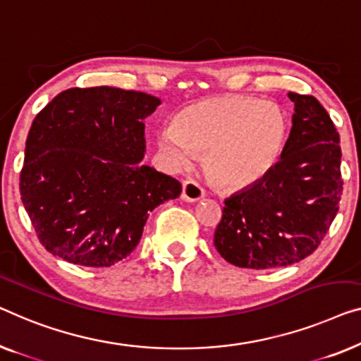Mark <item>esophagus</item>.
<instances>
[{"label":"esophagus","mask_w":361,"mask_h":361,"mask_svg":"<svg viewBox=\"0 0 361 361\" xmlns=\"http://www.w3.org/2000/svg\"><path fill=\"white\" fill-rule=\"evenodd\" d=\"M203 195H205V192H203L202 185L198 184V182L192 180V179L182 182V193H180L182 200L198 202V200H202Z\"/></svg>","instance_id":"1"}]
</instances>
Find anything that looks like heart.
<instances>
[{
  "instance_id": "b5f03b06",
  "label": "heart",
  "mask_w": 361,
  "mask_h": 361,
  "mask_svg": "<svg viewBox=\"0 0 361 361\" xmlns=\"http://www.w3.org/2000/svg\"><path fill=\"white\" fill-rule=\"evenodd\" d=\"M288 120L270 102L255 97H219L193 104L177 125L159 130L158 143L177 168L205 151V168L226 189L262 180L279 163L288 142Z\"/></svg>"
}]
</instances>
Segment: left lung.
Instances as JSON below:
<instances>
[{
	"label": "left lung",
	"instance_id": "8db88e82",
	"mask_svg": "<svg viewBox=\"0 0 361 361\" xmlns=\"http://www.w3.org/2000/svg\"><path fill=\"white\" fill-rule=\"evenodd\" d=\"M293 127L262 180L224 200L215 247L229 264L265 270L296 264L317 249L338 212L341 137L312 96L288 92Z\"/></svg>",
	"mask_w": 361,
	"mask_h": 361
}]
</instances>
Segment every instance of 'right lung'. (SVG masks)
<instances>
[{
	"label": "right lung",
	"mask_w": 361,
	"mask_h": 361,
	"mask_svg": "<svg viewBox=\"0 0 361 361\" xmlns=\"http://www.w3.org/2000/svg\"><path fill=\"white\" fill-rule=\"evenodd\" d=\"M158 97L120 87H71L35 116L25 140L20 200L42 245L66 262L111 267L137 247L149 212L180 182L140 161Z\"/></svg>",
	"instance_id": "obj_1"
}]
</instances>
